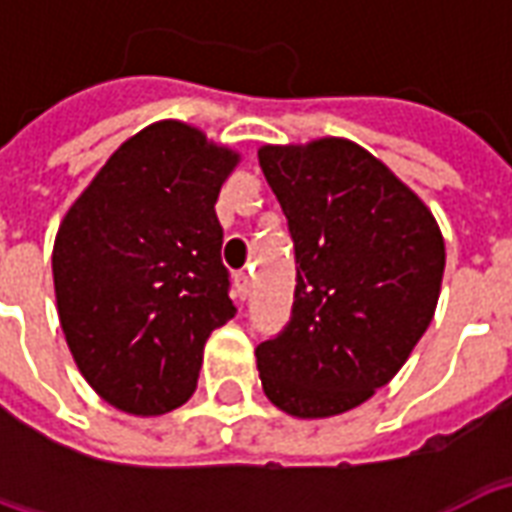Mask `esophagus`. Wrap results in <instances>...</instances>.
<instances>
[{
    "label": "esophagus",
    "mask_w": 512,
    "mask_h": 512,
    "mask_svg": "<svg viewBox=\"0 0 512 512\" xmlns=\"http://www.w3.org/2000/svg\"><path fill=\"white\" fill-rule=\"evenodd\" d=\"M235 288H238V293H241V299H246V296H249L252 279H249V274H246V271H238V274H235Z\"/></svg>",
    "instance_id": "esophagus-1"
}]
</instances>
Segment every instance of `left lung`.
<instances>
[{"label": "left lung", "mask_w": 512, "mask_h": 512, "mask_svg": "<svg viewBox=\"0 0 512 512\" xmlns=\"http://www.w3.org/2000/svg\"><path fill=\"white\" fill-rule=\"evenodd\" d=\"M296 246L288 329L257 345L266 397L326 419L389 384L433 321L444 235L417 191L343 136L257 150Z\"/></svg>", "instance_id": "1"}]
</instances>
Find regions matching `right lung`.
Segmentation results:
<instances>
[{"mask_svg":"<svg viewBox=\"0 0 512 512\" xmlns=\"http://www.w3.org/2000/svg\"><path fill=\"white\" fill-rule=\"evenodd\" d=\"M241 153L158 120L73 200L51 271L65 343L109 406L158 417L197 389L213 329L235 315L216 200Z\"/></svg>","mask_w":512,"mask_h":512,"instance_id":"add662e5","label":"right lung"}]
</instances>
